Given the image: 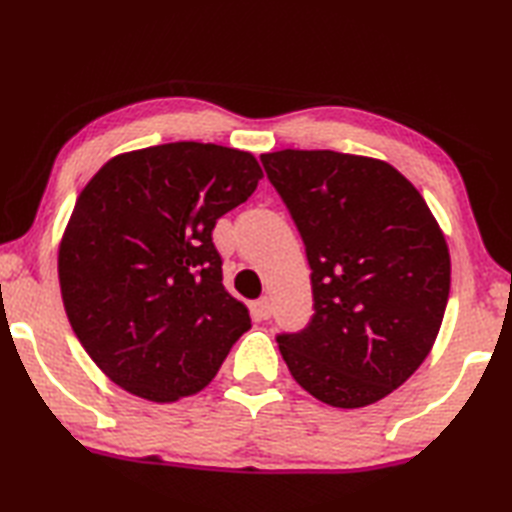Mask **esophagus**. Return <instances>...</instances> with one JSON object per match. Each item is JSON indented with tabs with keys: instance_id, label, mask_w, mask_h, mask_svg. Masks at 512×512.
Here are the masks:
<instances>
[{
	"instance_id": "34e87169",
	"label": "esophagus",
	"mask_w": 512,
	"mask_h": 512,
	"mask_svg": "<svg viewBox=\"0 0 512 512\" xmlns=\"http://www.w3.org/2000/svg\"><path fill=\"white\" fill-rule=\"evenodd\" d=\"M255 312L259 314V319H270V314H273V299L270 297H262L255 301Z\"/></svg>"
}]
</instances>
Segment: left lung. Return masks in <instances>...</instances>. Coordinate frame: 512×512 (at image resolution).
<instances>
[{
  "label": "left lung",
  "instance_id": "left-lung-1",
  "mask_svg": "<svg viewBox=\"0 0 512 512\" xmlns=\"http://www.w3.org/2000/svg\"><path fill=\"white\" fill-rule=\"evenodd\" d=\"M312 268L314 314L279 334L292 378L339 409L389 396L429 356L451 288L449 246L385 160L330 149L262 154Z\"/></svg>",
  "mask_w": 512,
  "mask_h": 512
}]
</instances>
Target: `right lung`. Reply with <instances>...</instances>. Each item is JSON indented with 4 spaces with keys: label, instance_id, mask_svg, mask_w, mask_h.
<instances>
[{
    "label": "right lung",
    "instance_id": "obj_1",
    "mask_svg": "<svg viewBox=\"0 0 512 512\" xmlns=\"http://www.w3.org/2000/svg\"><path fill=\"white\" fill-rule=\"evenodd\" d=\"M262 178L248 151L184 140L118 154L85 184L59 286L76 339L112 383L176 402L215 378L250 317L222 284L211 233Z\"/></svg>",
    "mask_w": 512,
    "mask_h": 512
}]
</instances>
